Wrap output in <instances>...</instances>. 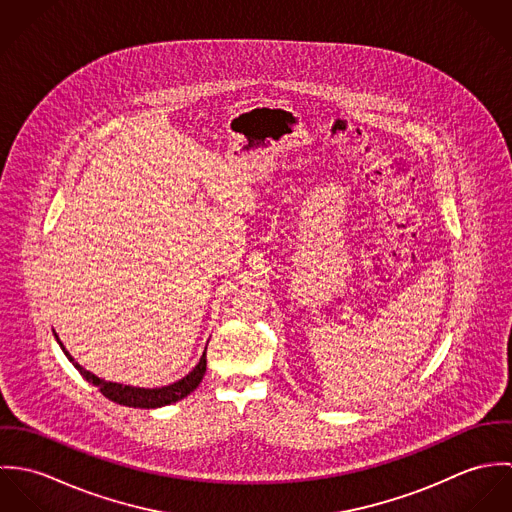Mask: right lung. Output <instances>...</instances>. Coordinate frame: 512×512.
<instances>
[{
    "label": "right lung",
    "instance_id": "right-lung-1",
    "mask_svg": "<svg viewBox=\"0 0 512 512\" xmlns=\"http://www.w3.org/2000/svg\"><path fill=\"white\" fill-rule=\"evenodd\" d=\"M57 337V335H55ZM59 341V337H57ZM61 349L65 351V355L69 357V361L73 363L74 368L94 386H98V390L112 402L120 404V406H130V408H159V406H167L171 402H177L181 398H185L187 394H191L203 380L205 370H207V353H203L199 365L195 366L185 378L169 384V386H161V388H134V386H124L118 382H106L98 376H94L92 372L84 370L78 363H74L73 357L69 355V351L65 349V345L59 341Z\"/></svg>",
    "mask_w": 512,
    "mask_h": 512
}]
</instances>
